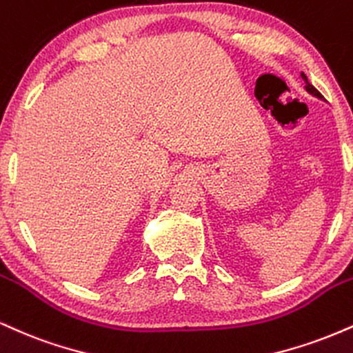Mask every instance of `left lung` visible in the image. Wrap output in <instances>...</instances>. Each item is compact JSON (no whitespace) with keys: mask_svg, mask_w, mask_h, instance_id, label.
Returning a JSON list of instances; mask_svg holds the SVG:
<instances>
[{"mask_svg":"<svg viewBox=\"0 0 353 353\" xmlns=\"http://www.w3.org/2000/svg\"><path fill=\"white\" fill-rule=\"evenodd\" d=\"M301 76H302V79H304V81H305V90H307V92H309V94H312V95H316V97H319V99H322V94H321V92H319V90L316 89V87H314L312 84H310V82L307 81V76H305V74H304V72H302V74H301Z\"/></svg>","mask_w":353,"mask_h":353,"instance_id":"8db88e82","label":"left lung"}]
</instances>
